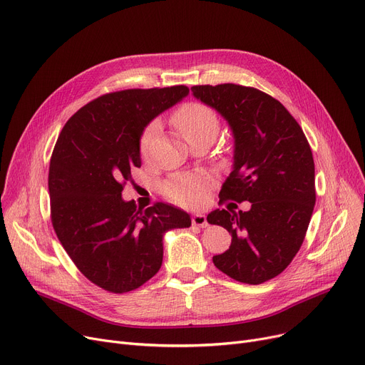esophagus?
<instances>
[{"label": "esophagus", "mask_w": 365, "mask_h": 365, "mask_svg": "<svg viewBox=\"0 0 365 365\" xmlns=\"http://www.w3.org/2000/svg\"><path fill=\"white\" fill-rule=\"evenodd\" d=\"M192 225L195 226H200V227H205L208 223H207V216L202 215V213H195L192 216Z\"/></svg>", "instance_id": "esophagus-1"}]
</instances>
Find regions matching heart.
<instances>
[{
    "instance_id": "obj_1",
    "label": "heart",
    "mask_w": 365,
    "mask_h": 365,
    "mask_svg": "<svg viewBox=\"0 0 365 365\" xmlns=\"http://www.w3.org/2000/svg\"><path fill=\"white\" fill-rule=\"evenodd\" d=\"M173 124L182 133V136L190 143L192 140L204 136L216 138L219 131L217 113L204 103L190 102L183 105L173 115ZM158 133V123H152L140 138V155L148 158L150 145L155 134ZM208 185V178L204 175L194 176H176L170 179L165 186V195L182 205H195L202 200L204 190Z\"/></svg>"
}]
</instances>
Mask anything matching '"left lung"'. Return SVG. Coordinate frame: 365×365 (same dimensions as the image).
I'll list each match as a JSON object with an SVG mask.
<instances>
[{
	"instance_id": "obj_1",
	"label": "left lung",
	"mask_w": 365,
	"mask_h": 365,
	"mask_svg": "<svg viewBox=\"0 0 365 365\" xmlns=\"http://www.w3.org/2000/svg\"><path fill=\"white\" fill-rule=\"evenodd\" d=\"M198 101L216 109L234 134V167L220 201H248V212L215 210L208 223L232 235L213 256L235 281L262 284L279 275L297 255L315 205V165L302 127L282 103L253 87L194 86Z\"/></svg>"
}]
</instances>
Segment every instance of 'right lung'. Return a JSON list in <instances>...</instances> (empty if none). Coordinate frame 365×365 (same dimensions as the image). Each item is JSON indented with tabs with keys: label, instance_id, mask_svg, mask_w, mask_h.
I'll list each match as a JSON object with an SVG mask.
<instances>
[{
	"label": "right lung",
	"instance_id": "right-lung-1",
	"mask_svg": "<svg viewBox=\"0 0 365 365\" xmlns=\"http://www.w3.org/2000/svg\"><path fill=\"white\" fill-rule=\"evenodd\" d=\"M189 88H131L101 96L68 120L48 170L51 223L81 274L110 293L139 289L163 263V237L190 217L157 202L146 210L121 197L140 167L145 127Z\"/></svg>",
	"mask_w": 365,
	"mask_h": 365
}]
</instances>
